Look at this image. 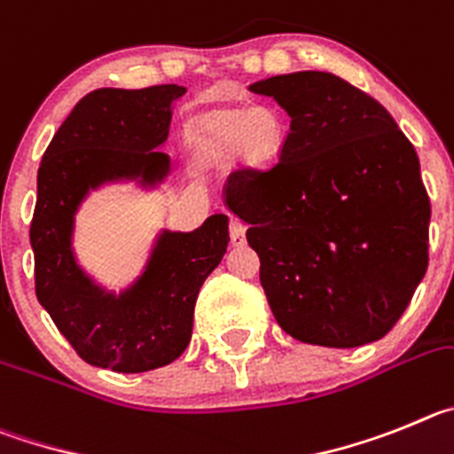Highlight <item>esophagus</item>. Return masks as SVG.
Listing matches in <instances>:
<instances>
[{
	"instance_id": "obj_1",
	"label": "esophagus",
	"mask_w": 454,
	"mask_h": 454,
	"mask_svg": "<svg viewBox=\"0 0 454 454\" xmlns=\"http://www.w3.org/2000/svg\"><path fill=\"white\" fill-rule=\"evenodd\" d=\"M228 232H231L232 247H244V244H247V226H244L239 219L231 217V223H228Z\"/></svg>"
}]
</instances>
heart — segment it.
Segmentation results:
<instances>
[{"instance_id": "b5f03b06", "label": "heart", "mask_w": 454, "mask_h": 454, "mask_svg": "<svg viewBox=\"0 0 454 454\" xmlns=\"http://www.w3.org/2000/svg\"><path fill=\"white\" fill-rule=\"evenodd\" d=\"M194 151L203 165H223L232 158L248 167H262L280 153L285 126L267 106H228L207 113L192 133Z\"/></svg>"}]
</instances>
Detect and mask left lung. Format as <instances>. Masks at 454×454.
<instances>
[{
    "label": "left lung",
    "mask_w": 454,
    "mask_h": 454,
    "mask_svg": "<svg viewBox=\"0 0 454 454\" xmlns=\"http://www.w3.org/2000/svg\"><path fill=\"white\" fill-rule=\"evenodd\" d=\"M292 117L271 169H237L226 206L248 223L278 325L303 344L385 337L427 271L419 156L373 97L330 72L253 83Z\"/></svg>",
    "instance_id": "left-lung-1"
}]
</instances>
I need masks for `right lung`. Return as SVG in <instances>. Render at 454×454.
Masks as SVG:
<instances>
[{"mask_svg": "<svg viewBox=\"0 0 454 454\" xmlns=\"http://www.w3.org/2000/svg\"><path fill=\"white\" fill-rule=\"evenodd\" d=\"M183 85L101 88L85 95L49 142L38 169L31 222L35 296L88 364L117 373L160 369L192 339L203 280L222 262L228 217L212 215L192 232L165 231L145 273L120 296L97 287L72 253L74 215L90 190L120 178L162 181L171 104Z\"/></svg>", "mask_w": 454, "mask_h": 454, "instance_id": "obj_1", "label": "right lung"}]
</instances>
